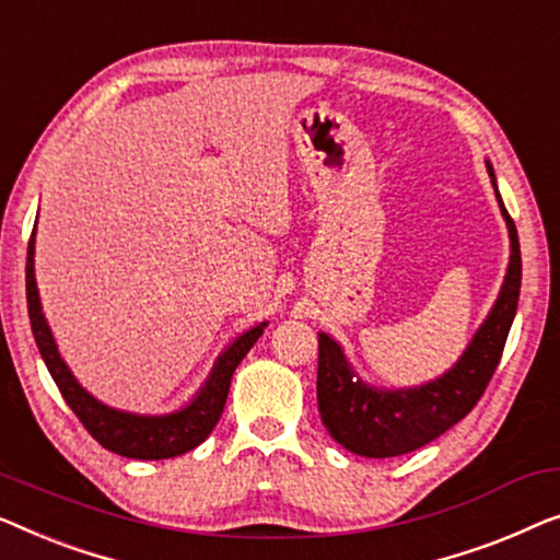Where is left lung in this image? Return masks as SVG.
I'll list each match as a JSON object with an SVG mask.
<instances>
[{
    "label": "left lung",
    "instance_id": "obj_1",
    "mask_svg": "<svg viewBox=\"0 0 560 560\" xmlns=\"http://www.w3.org/2000/svg\"><path fill=\"white\" fill-rule=\"evenodd\" d=\"M485 164L508 225L510 264L492 310L487 312L459 360L434 381L411 385V388H377L355 373L335 337L327 332L317 335V404L322 423L329 436L352 454L368 456V459H388V456L427 446L475 408L498 370L517 312L523 261H520L515 223L500 198L498 177L490 160H485Z\"/></svg>",
    "mask_w": 560,
    "mask_h": 560
}]
</instances>
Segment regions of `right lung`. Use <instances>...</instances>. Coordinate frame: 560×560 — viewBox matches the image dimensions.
I'll list each match as a JSON object with an SVG mask.
<instances>
[{"mask_svg": "<svg viewBox=\"0 0 560 560\" xmlns=\"http://www.w3.org/2000/svg\"><path fill=\"white\" fill-rule=\"evenodd\" d=\"M35 233L37 225L27 246L25 273L30 325H33L35 342L37 348H40L45 365L50 370L52 381L60 388L70 411L81 419L83 427L89 429V434L96 439L101 446L114 454L129 456V459H170V456H179L202 444L220 421L235 368H238V362L248 355V350L254 348L258 337L264 335L269 322H258V325L235 337V340L218 355L215 365H212L210 375L205 377L200 390L195 393L185 406H179L177 411L131 413L121 411V408L106 406L104 400H98L93 393H89L81 383H78L73 370L68 368V362L60 355L58 345H55L52 329L45 319L40 291H37L35 279Z\"/></svg>", "mask_w": 560, "mask_h": 560, "instance_id": "1", "label": "right lung"}]
</instances>
